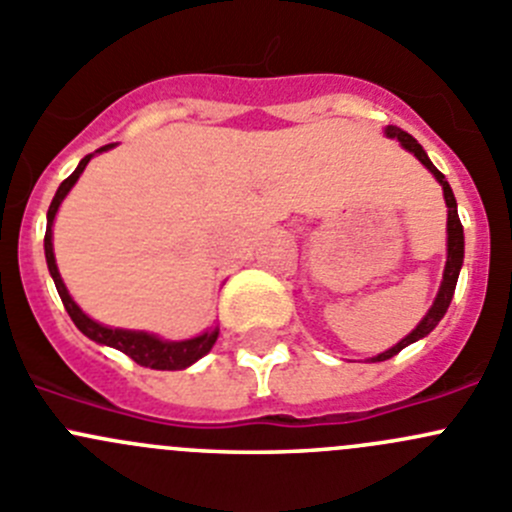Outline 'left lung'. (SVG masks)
I'll return each instance as SVG.
<instances>
[{
  "instance_id": "8db88e82",
  "label": "left lung",
  "mask_w": 512,
  "mask_h": 512,
  "mask_svg": "<svg viewBox=\"0 0 512 512\" xmlns=\"http://www.w3.org/2000/svg\"><path fill=\"white\" fill-rule=\"evenodd\" d=\"M386 136H389V138H399L401 146H404L406 151L414 153V156L421 160V163L426 165V168L431 170L433 175H436L438 183L443 185V198H446V205H448V260H446V270H443V282H441V289H438L436 302H433V307L428 309L426 317L421 319V324H418V327L409 334V337L401 339V342L396 344V347H391L389 352L374 356V361L391 359V356L399 354L401 349L409 347V344H414L416 339L426 337L428 332H433V329H436V324L441 322L443 314H446V309H448V304H451L453 292H456L458 272H461V265H463V225H461V220H458L456 198H453V190H451V185H448L446 175H443L441 170H438L436 165H433L431 160H428L426 151H423V148H421V143H418L416 138L411 136V133L401 131L399 126H389V128H386Z\"/></svg>"
}]
</instances>
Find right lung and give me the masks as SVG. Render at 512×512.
Segmentation results:
<instances>
[{"instance_id":"1","label":"right lung","mask_w":512,"mask_h":512,"mask_svg":"<svg viewBox=\"0 0 512 512\" xmlns=\"http://www.w3.org/2000/svg\"><path fill=\"white\" fill-rule=\"evenodd\" d=\"M108 148H113V143L98 148V153L108 151ZM89 160H91V153L81 160L79 168H76L74 173H71L69 178L59 185V190H56L54 200H51V205H49V213H46L44 252H46V265H49L51 277H54L56 292H59L61 302H64L66 312H69V317L74 319L76 327H79L86 337L94 339V342L118 349V352L131 356L136 364L148 366V369H160V371L185 369V366L195 364L200 356H205L210 349H213L215 339H218V329H215V332L200 334V337H195V339H188V342H160L158 337H153V334H146V332H128V329L103 327V324L94 322V319H89L84 312H81L79 304L69 297L64 282H61V275H59V270H56V260H54V245H51V223H54V215H56V210H59L61 200L66 198V193H69L71 188H74V183L79 180V175L84 173V168Z\"/></svg>"}]
</instances>
